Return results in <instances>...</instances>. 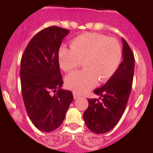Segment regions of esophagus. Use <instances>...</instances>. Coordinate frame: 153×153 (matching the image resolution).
<instances>
[{"instance_id":"1","label":"esophagus","mask_w":153,"mask_h":153,"mask_svg":"<svg viewBox=\"0 0 153 153\" xmlns=\"http://www.w3.org/2000/svg\"><path fill=\"white\" fill-rule=\"evenodd\" d=\"M79 95H77V94H76V93H74V98L75 99H77V98H79Z\"/></svg>"}]
</instances>
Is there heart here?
Returning <instances> with one entry per match:
<instances>
[{
	"label": "heart",
	"instance_id": "b5f03b06",
	"mask_svg": "<svg viewBox=\"0 0 153 153\" xmlns=\"http://www.w3.org/2000/svg\"><path fill=\"white\" fill-rule=\"evenodd\" d=\"M123 51L118 40L104 34L85 33L71 41V48L61 47L58 53L60 68L70 72L83 61L85 70L76 71L66 77L67 88L78 94L88 92L98 79L104 82L111 78L122 62Z\"/></svg>",
	"mask_w": 153,
	"mask_h": 153
}]
</instances>
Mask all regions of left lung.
<instances>
[{
	"label": "left lung",
	"instance_id": "1",
	"mask_svg": "<svg viewBox=\"0 0 153 153\" xmlns=\"http://www.w3.org/2000/svg\"><path fill=\"white\" fill-rule=\"evenodd\" d=\"M123 57L116 74L93 93L99 99H89L83 120L94 133H105L113 129L122 117L132 90L135 58L132 50L123 38Z\"/></svg>",
	"mask_w": 153,
	"mask_h": 153
}]
</instances>
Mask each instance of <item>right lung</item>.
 Here are the masks:
<instances>
[{
	"label": "right lung",
	"mask_w": 153,
	"mask_h": 153,
	"mask_svg": "<svg viewBox=\"0 0 153 153\" xmlns=\"http://www.w3.org/2000/svg\"><path fill=\"white\" fill-rule=\"evenodd\" d=\"M70 31L52 26L31 39L21 62L22 97L27 113L40 131L55 130L63 123L74 96L62 90L63 83L58 61L62 40ZM51 91L56 92L52 95Z\"/></svg>",
	"instance_id": "obj_1"
}]
</instances>
